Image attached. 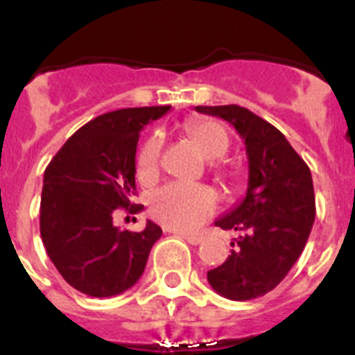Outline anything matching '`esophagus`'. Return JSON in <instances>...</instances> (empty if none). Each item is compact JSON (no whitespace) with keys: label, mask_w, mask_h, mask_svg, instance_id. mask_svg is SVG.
<instances>
[{"label":"esophagus","mask_w":355,"mask_h":355,"mask_svg":"<svg viewBox=\"0 0 355 355\" xmlns=\"http://www.w3.org/2000/svg\"><path fill=\"white\" fill-rule=\"evenodd\" d=\"M178 236L184 238V240L189 241V243H191V245H200L201 241H203V236H198V234H184V233H180V234H178Z\"/></svg>","instance_id":"1"}]
</instances>
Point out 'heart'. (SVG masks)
I'll list each match as a JSON object with an SVG mask.
<instances>
[{
  "mask_svg": "<svg viewBox=\"0 0 355 355\" xmlns=\"http://www.w3.org/2000/svg\"><path fill=\"white\" fill-rule=\"evenodd\" d=\"M185 132L194 141L201 154L208 159L223 157L230 147V138L218 124L210 121H193L185 125ZM162 138L161 135H152L144 145L137 157L138 178L144 182L152 180L157 175L159 159H161ZM217 208V198L210 189L203 185L175 184L162 187L152 196V217L173 231H196L214 215Z\"/></svg>",
  "mask_w": 355,
  "mask_h": 355,
  "instance_id": "1",
  "label": "heart"
}]
</instances>
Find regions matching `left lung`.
Listing matches in <instances>:
<instances>
[{
    "mask_svg": "<svg viewBox=\"0 0 355 355\" xmlns=\"http://www.w3.org/2000/svg\"><path fill=\"white\" fill-rule=\"evenodd\" d=\"M230 122L245 141L248 187L245 198L215 220L240 231L226 263L207 273L215 293L233 301L264 296L282 282L306 245L315 220L310 168L287 138L259 115L238 105L196 107Z\"/></svg>",
    "mask_w": 355,
    "mask_h": 355,
    "instance_id": "1",
    "label": "left lung"
}]
</instances>
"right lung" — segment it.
<instances>
[{"instance_id":"1","label":"right lung","mask_w":355,"mask_h":355,"mask_svg":"<svg viewBox=\"0 0 355 355\" xmlns=\"http://www.w3.org/2000/svg\"><path fill=\"white\" fill-rule=\"evenodd\" d=\"M171 107L122 108L82 125L43 175L40 233L49 257L71 287L110 297L144 275L162 230L147 220L140 233L114 226L117 208L132 207L140 131Z\"/></svg>"}]
</instances>
